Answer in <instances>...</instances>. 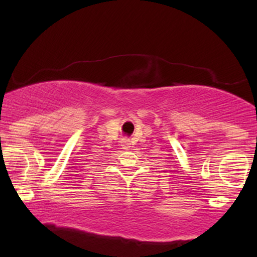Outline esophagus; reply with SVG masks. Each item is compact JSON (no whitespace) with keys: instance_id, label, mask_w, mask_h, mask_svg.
<instances>
[{"instance_id":"obj_1","label":"esophagus","mask_w":257,"mask_h":257,"mask_svg":"<svg viewBox=\"0 0 257 257\" xmlns=\"http://www.w3.org/2000/svg\"><path fill=\"white\" fill-rule=\"evenodd\" d=\"M121 146L124 147V150H128L130 149V140L127 138L121 139Z\"/></svg>"}]
</instances>
